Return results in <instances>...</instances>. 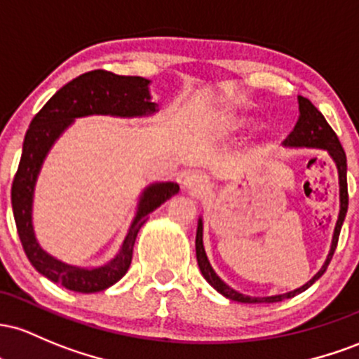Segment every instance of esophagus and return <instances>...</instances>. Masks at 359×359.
Masks as SVG:
<instances>
[{
  "instance_id": "obj_1",
  "label": "esophagus",
  "mask_w": 359,
  "mask_h": 359,
  "mask_svg": "<svg viewBox=\"0 0 359 359\" xmlns=\"http://www.w3.org/2000/svg\"><path fill=\"white\" fill-rule=\"evenodd\" d=\"M183 187L191 195H203L208 190V176L201 171H191L190 175L184 176Z\"/></svg>"
}]
</instances>
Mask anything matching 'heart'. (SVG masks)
I'll return each instance as SVG.
<instances>
[{
	"label": "heart",
	"instance_id": "heart-1",
	"mask_svg": "<svg viewBox=\"0 0 359 359\" xmlns=\"http://www.w3.org/2000/svg\"><path fill=\"white\" fill-rule=\"evenodd\" d=\"M241 126V122H239V120H233V122L231 123V126H229V127H231V128H236V127H239Z\"/></svg>",
	"mask_w": 359,
	"mask_h": 359
}]
</instances>
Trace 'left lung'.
I'll return each mask as SVG.
<instances>
[{
	"label": "left lung",
	"instance_id": "obj_1",
	"mask_svg": "<svg viewBox=\"0 0 359 359\" xmlns=\"http://www.w3.org/2000/svg\"><path fill=\"white\" fill-rule=\"evenodd\" d=\"M299 122H297L295 128L292 130L287 139H285L283 146L287 147H310V149H322V151H327L334 163H336L337 175H339V215H337L336 227H334L332 233V243H331V251H329L327 259L324 261L322 268L313 275L312 280H309L304 287L293 290V292L281 293V295H273V297H249L244 293L236 292V290L229 287L224 280H220V276L213 271L210 261H208L207 252L203 248V220L198 219V227H196V261H198V266L201 275L205 280L212 285L213 288L219 293H222L225 299H231L233 302H241V304H273V302H281L285 299H292V297L299 295V293L305 292L309 287H312L319 278L324 275L325 269H327L329 263H331L334 251L337 248V239H339V232L344 222L346 212H348V178H346V172H348V164H346V154L344 149H342L339 139H337L336 132L332 130L331 126L327 123V120L324 118V115L313 107L312 102L304 96H299Z\"/></svg>",
	"mask_w": 359,
	"mask_h": 359
}]
</instances>
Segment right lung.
Instances as JSON below:
<instances>
[{
    "label": "right lung",
    "instance_id": "1",
    "mask_svg": "<svg viewBox=\"0 0 359 359\" xmlns=\"http://www.w3.org/2000/svg\"><path fill=\"white\" fill-rule=\"evenodd\" d=\"M151 81L140 76H118L110 71L96 69L84 72L62 86L34 116L23 140L22 159L11 184L17 231L23 251L40 275L54 283L79 293H95L111 287L127 273L134 252L139 229L156 208L180 191L178 183L161 181L149 184L140 195L137 212L122 248L114 259L96 268H81L62 263L42 249L32 224L34 191L40 168L55 140L76 118L90 115H111L132 118L147 116L158 111V104L151 102Z\"/></svg>",
    "mask_w": 359,
    "mask_h": 359
}]
</instances>
